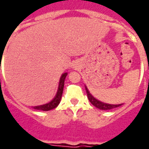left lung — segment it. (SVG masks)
Returning a JSON list of instances; mask_svg holds the SVG:
<instances>
[{"label":"left lung","mask_w":149,"mask_h":149,"mask_svg":"<svg viewBox=\"0 0 149 149\" xmlns=\"http://www.w3.org/2000/svg\"><path fill=\"white\" fill-rule=\"evenodd\" d=\"M86 93H87V97H88V99L90 100L91 104H93V106L97 107L99 109H101V110H111V109L115 108V107H120L121 104H104L103 102H100V100H97L96 98H94L93 96L91 95V93L89 92V91L87 90V88L86 87Z\"/></svg>","instance_id":"obj_1"}]
</instances>
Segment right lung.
Returning a JSON list of instances; mask_svg holds the SVG:
<instances>
[{
	"mask_svg": "<svg viewBox=\"0 0 149 149\" xmlns=\"http://www.w3.org/2000/svg\"><path fill=\"white\" fill-rule=\"evenodd\" d=\"M66 76H67L66 72L62 75L60 80H59V85H58V91H57V93H56V96L51 102L46 104H44V105H41V106L33 107V108L36 109V110H39V111H50L52 109L56 108V107L58 105V104L60 103L61 97H62V95H63V87H64V82H65V79Z\"/></svg>",
	"mask_w": 149,
	"mask_h": 149,
	"instance_id": "obj_1",
	"label": "right lung"
}]
</instances>
